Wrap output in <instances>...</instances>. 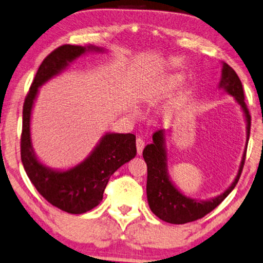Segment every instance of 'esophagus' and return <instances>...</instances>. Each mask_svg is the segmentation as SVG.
I'll use <instances>...</instances> for the list:
<instances>
[{
    "mask_svg": "<svg viewBox=\"0 0 263 263\" xmlns=\"http://www.w3.org/2000/svg\"><path fill=\"white\" fill-rule=\"evenodd\" d=\"M143 148H144V141L142 139H137L136 140V151H137V155H142V152H143Z\"/></svg>",
    "mask_w": 263,
    "mask_h": 263,
    "instance_id": "esophagus-1",
    "label": "esophagus"
}]
</instances>
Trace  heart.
I'll use <instances>...</instances> for the list:
<instances>
[{
    "instance_id": "1",
    "label": "heart",
    "mask_w": 263,
    "mask_h": 263,
    "mask_svg": "<svg viewBox=\"0 0 263 263\" xmlns=\"http://www.w3.org/2000/svg\"><path fill=\"white\" fill-rule=\"evenodd\" d=\"M181 79H182V78H181L180 75L169 76V78L165 79L163 82L159 84L157 87L142 92V94H141V101H142V102H144V103H147V104H154L159 100L163 99L164 96L171 94V92L174 89H175L177 86H179L180 82H181ZM185 94H187L185 90H181L179 92V95H177V98L175 99V101H174L173 106L163 112V116H171L173 114L174 109H175L177 106H180L181 102H182Z\"/></svg>"
}]
</instances>
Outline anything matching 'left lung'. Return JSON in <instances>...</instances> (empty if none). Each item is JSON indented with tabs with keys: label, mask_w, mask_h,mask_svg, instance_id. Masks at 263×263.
<instances>
[{
	"label": "left lung",
	"mask_w": 263,
	"mask_h": 263,
	"mask_svg": "<svg viewBox=\"0 0 263 263\" xmlns=\"http://www.w3.org/2000/svg\"><path fill=\"white\" fill-rule=\"evenodd\" d=\"M222 63L221 79L219 89L232 95L239 104L246 121V148L241 157L239 171L235 179L223 193L207 200L193 199L176 187L168 172V151H167V132L164 129L157 130L153 135V143L148 144L143 151V159L148 167L147 176V199L151 211L162 221L173 224H183L199 220L213 209H215L230 192L235 188L240 179L242 168L245 164L246 149L250 133V115L245 103V94L239 76L227 63Z\"/></svg>",
	"instance_id": "obj_1"
}]
</instances>
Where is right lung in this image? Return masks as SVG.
I'll return each instance as SVG.
<instances>
[{
  "mask_svg": "<svg viewBox=\"0 0 263 263\" xmlns=\"http://www.w3.org/2000/svg\"><path fill=\"white\" fill-rule=\"evenodd\" d=\"M104 52L96 46L59 47L46 59L36 72L34 82L23 104L21 159L28 177L49 203L70 214H83L96 207L103 199L110 176L136 155L134 134L104 133L82 162L68 169L44 164L34 151L31 141V114L39 90L44 83L63 72L71 62L87 52Z\"/></svg>",
  "mask_w": 263,
  "mask_h": 263,
  "instance_id": "1",
  "label": "right lung"
}]
</instances>
